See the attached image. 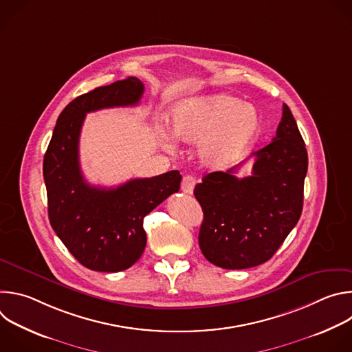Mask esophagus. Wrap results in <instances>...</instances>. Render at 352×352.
<instances>
[{"instance_id":"1","label":"esophagus","mask_w":352,"mask_h":352,"mask_svg":"<svg viewBox=\"0 0 352 352\" xmlns=\"http://www.w3.org/2000/svg\"><path fill=\"white\" fill-rule=\"evenodd\" d=\"M195 185H196V178L192 177V175H186L182 178V182H181V189L182 192L190 195L195 189Z\"/></svg>"}]
</instances>
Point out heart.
I'll return each instance as SVG.
<instances>
[{"label":"heart","instance_id":"obj_1","mask_svg":"<svg viewBox=\"0 0 352 352\" xmlns=\"http://www.w3.org/2000/svg\"><path fill=\"white\" fill-rule=\"evenodd\" d=\"M261 128L262 120L254 106L223 93L185 100L170 116L173 138L188 144L199 143V157L210 168L239 162Z\"/></svg>","mask_w":352,"mask_h":352}]
</instances>
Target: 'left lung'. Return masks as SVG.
<instances>
[{
    "label": "left lung",
    "mask_w": 352,
    "mask_h": 352,
    "mask_svg": "<svg viewBox=\"0 0 352 352\" xmlns=\"http://www.w3.org/2000/svg\"><path fill=\"white\" fill-rule=\"evenodd\" d=\"M252 156L250 175L238 178V166L210 173L193 190L204 210L200 250L223 269L267 262L302 213L308 153L287 104L276 138Z\"/></svg>",
    "instance_id": "obj_1"
}]
</instances>
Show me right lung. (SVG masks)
I'll list each match as a JSON object with an SVG mask.
<instances>
[{
    "mask_svg": "<svg viewBox=\"0 0 352 352\" xmlns=\"http://www.w3.org/2000/svg\"><path fill=\"white\" fill-rule=\"evenodd\" d=\"M144 86L129 76L85 93L63 110L43 160L48 219L53 230L85 267L116 273L143 254V219L178 192L179 171L135 178L117 188L86 182L79 164V136L87 113L136 106Z\"/></svg>",
    "mask_w": 352,
    "mask_h": 352,
    "instance_id": "add662e5",
    "label": "right lung"
}]
</instances>
